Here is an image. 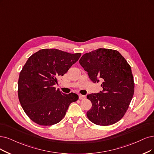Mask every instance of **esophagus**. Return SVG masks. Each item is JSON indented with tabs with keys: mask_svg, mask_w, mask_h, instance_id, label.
I'll list each match as a JSON object with an SVG mask.
<instances>
[{
	"mask_svg": "<svg viewBox=\"0 0 154 154\" xmlns=\"http://www.w3.org/2000/svg\"><path fill=\"white\" fill-rule=\"evenodd\" d=\"M86 98V96H85L84 95H79V99L80 100H84Z\"/></svg>",
	"mask_w": 154,
	"mask_h": 154,
	"instance_id": "34e87169",
	"label": "esophagus"
}]
</instances>
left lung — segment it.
<instances>
[{"mask_svg":"<svg viewBox=\"0 0 154 154\" xmlns=\"http://www.w3.org/2000/svg\"><path fill=\"white\" fill-rule=\"evenodd\" d=\"M79 63L94 83L101 82L98 93L88 94L92 107L87 117L100 126L115 124L124 116L134 91L131 68L116 50L100 48L84 54Z\"/></svg>","mask_w":154,"mask_h":154,"instance_id":"1","label":"left lung"}]
</instances>
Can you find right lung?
Returning <instances> with one entry per match:
<instances>
[{"mask_svg":"<svg viewBox=\"0 0 154 154\" xmlns=\"http://www.w3.org/2000/svg\"><path fill=\"white\" fill-rule=\"evenodd\" d=\"M81 53L71 54L56 49H43L32 54L20 73L18 98L32 121L42 126L61 121L72 102L79 99L73 93L64 94L54 87L78 61Z\"/></svg>","mask_w":154,"mask_h":154,"instance_id":"obj_1","label":"right lung"}]
</instances>
